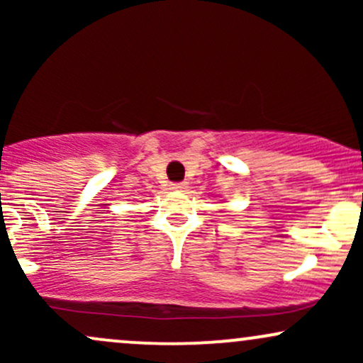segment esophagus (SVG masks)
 <instances>
[{
  "mask_svg": "<svg viewBox=\"0 0 363 363\" xmlns=\"http://www.w3.org/2000/svg\"><path fill=\"white\" fill-rule=\"evenodd\" d=\"M187 187V182H174L172 184V189H176V191H182V189H186Z\"/></svg>",
  "mask_w": 363,
  "mask_h": 363,
  "instance_id": "obj_1",
  "label": "esophagus"
}]
</instances>
